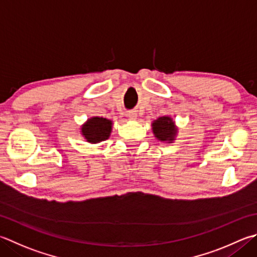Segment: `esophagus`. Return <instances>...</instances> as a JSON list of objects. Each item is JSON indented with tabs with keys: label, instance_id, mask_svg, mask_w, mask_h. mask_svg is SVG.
<instances>
[{
	"label": "esophagus",
	"instance_id": "1",
	"mask_svg": "<svg viewBox=\"0 0 257 257\" xmlns=\"http://www.w3.org/2000/svg\"><path fill=\"white\" fill-rule=\"evenodd\" d=\"M127 115H128V118H129L130 120H135L136 118H137V113H136L135 111H129V112L127 113Z\"/></svg>",
	"mask_w": 257,
	"mask_h": 257
}]
</instances>
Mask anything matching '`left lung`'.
I'll return each mask as SVG.
<instances>
[{"instance_id": "obj_1", "label": "left lung", "mask_w": 257, "mask_h": 257, "mask_svg": "<svg viewBox=\"0 0 257 257\" xmlns=\"http://www.w3.org/2000/svg\"><path fill=\"white\" fill-rule=\"evenodd\" d=\"M153 132L156 137L162 142H173L177 128L175 127L174 121L169 117H160L155 120L153 123Z\"/></svg>"}]
</instances>
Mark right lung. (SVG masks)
<instances>
[{
	"label": "right lung",
	"mask_w": 257,
	"mask_h": 257,
	"mask_svg": "<svg viewBox=\"0 0 257 257\" xmlns=\"http://www.w3.org/2000/svg\"><path fill=\"white\" fill-rule=\"evenodd\" d=\"M112 122L105 118L94 117L89 119L87 123L82 125V135L87 142L97 144L108 139L111 133Z\"/></svg>",
	"instance_id": "1"
}]
</instances>
